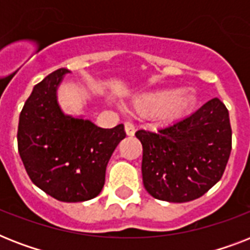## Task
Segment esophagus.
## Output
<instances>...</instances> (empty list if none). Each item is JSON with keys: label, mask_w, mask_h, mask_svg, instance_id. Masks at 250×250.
Listing matches in <instances>:
<instances>
[{"label": "esophagus", "mask_w": 250, "mask_h": 250, "mask_svg": "<svg viewBox=\"0 0 250 250\" xmlns=\"http://www.w3.org/2000/svg\"><path fill=\"white\" fill-rule=\"evenodd\" d=\"M125 133H127L128 136H133V135H135V125H133L131 122H125Z\"/></svg>", "instance_id": "esophagus-1"}]
</instances>
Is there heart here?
I'll use <instances>...</instances> for the list:
<instances>
[{
  "instance_id": "heart-1",
  "label": "heart",
  "mask_w": 250,
  "mask_h": 250,
  "mask_svg": "<svg viewBox=\"0 0 250 250\" xmlns=\"http://www.w3.org/2000/svg\"><path fill=\"white\" fill-rule=\"evenodd\" d=\"M194 102L196 98L190 92L161 89L139 96L133 101L132 107L143 117H158L165 121H172L188 113Z\"/></svg>"
}]
</instances>
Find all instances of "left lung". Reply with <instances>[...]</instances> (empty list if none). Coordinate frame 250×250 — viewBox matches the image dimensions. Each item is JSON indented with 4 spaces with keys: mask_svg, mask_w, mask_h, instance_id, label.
I'll use <instances>...</instances> for the list:
<instances>
[{
    "mask_svg": "<svg viewBox=\"0 0 250 250\" xmlns=\"http://www.w3.org/2000/svg\"><path fill=\"white\" fill-rule=\"evenodd\" d=\"M143 183L161 201L188 202L221 180L232 148L229 110L213 98L197 111L160 128L140 129Z\"/></svg>",
    "mask_w": 250,
    "mask_h": 250,
    "instance_id": "obj_1",
    "label": "left lung"
}]
</instances>
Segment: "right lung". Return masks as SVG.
Masks as SVG:
<instances>
[{"instance_id": "add662e5", "label": "right lung", "mask_w": 250, "mask_h": 250, "mask_svg": "<svg viewBox=\"0 0 250 250\" xmlns=\"http://www.w3.org/2000/svg\"><path fill=\"white\" fill-rule=\"evenodd\" d=\"M67 72L58 68L33 86L19 117L18 150L35 186L58 201L82 202L100 194L125 132L123 125L100 128L62 113L56 93Z\"/></svg>"}]
</instances>
